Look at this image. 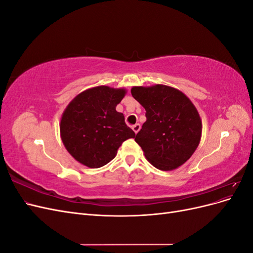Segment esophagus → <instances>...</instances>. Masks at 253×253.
Wrapping results in <instances>:
<instances>
[{"label": "esophagus", "mask_w": 253, "mask_h": 253, "mask_svg": "<svg viewBox=\"0 0 253 253\" xmlns=\"http://www.w3.org/2000/svg\"><path fill=\"white\" fill-rule=\"evenodd\" d=\"M132 128H133V131L137 134V133L139 132V129H140V125L139 124H136V125L132 126Z\"/></svg>", "instance_id": "obj_1"}]
</instances>
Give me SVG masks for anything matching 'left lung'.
Segmentation results:
<instances>
[{"label":"left lung","instance_id":"obj_1","mask_svg":"<svg viewBox=\"0 0 253 253\" xmlns=\"http://www.w3.org/2000/svg\"><path fill=\"white\" fill-rule=\"evenodd\" d=\"M131 93L145 109L147 121L135 141L147 159L163 171L185 164L196 150L202 135L201 117L193 103L180 90L162 84L135 86Z\"/></svg>","mask_w":253,"mask_h":253}]
</instances>
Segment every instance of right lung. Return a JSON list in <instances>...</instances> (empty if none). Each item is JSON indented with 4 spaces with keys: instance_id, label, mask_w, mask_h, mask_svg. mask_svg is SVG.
<instances>
[{
    "instance_id": "obj_1",
    "label": "right lung",
    "mask_w": 253,
    "mask_h": 253,
    "mask_svg": "<svg viewBox=\"0 0 253 253\" xmlns=\"http://www.w3.org/2000/svg\"><path fill=\"white\" fill-rule=\"evenodd\" d=\"M125 89L97 86L82 91L67 105L61 118V138L68 153L88 168H100L116 156L117 150L135 133L116 106Z\"/></svg>"
}]
</instances>
